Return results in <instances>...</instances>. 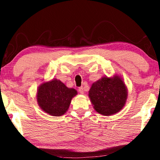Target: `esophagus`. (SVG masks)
<instances>
[{
    "label": "esophagus",
    "mask_w": 160,
    "mask_h": 160,
    "mask_svg": "<svg viewBox=\"0 0 160 160\" xmlns=\"http://www.w3.org/2000/svg\"><path fill=\"white\" fill-rule=\"evenodd\" d=\"M78 91H79V92L80 93H84V88L82 87H80L79 89H78Z\"/></svg>",
    "instance_id": "obj_1"
}]
</instances>
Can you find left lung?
<instances>
[{"label":"left lung","instance_id":"obj_1","mask_svg":"<svg viewBox=\"0 0 160 160\" xmlns=\"http://www.w3.org/2000/svg\"><path fill=\"white\" fill-rule=\"evenodd\" d=\"M89 96L98 113L111 115L118 113L124 106L127 90L119 76L103 77L92 84Z\"/></svg>","mask_w":160,"mask_h":160}]
</instances>
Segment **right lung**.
I'll list each match as a JSON object with an SVG mask.
<instances>
[{
	"label": "right lung",
	"instance_id": "right-lung-1",
	"mask_svg": "<svg viewBox=\"0 0 160 160\" xmlns=\"http://www.w3.org/2000/svg\"><path fill=\"white\" fill-rule=\"evenodd\" d=\"M37 94L38 103L44 111L51 115L61 116L68 110L77 91L69 89L61 81L54 79L42 84Z\"/></svg>",
	"mask_w": 160,
	"mask_h": 160
}]
</instances>
